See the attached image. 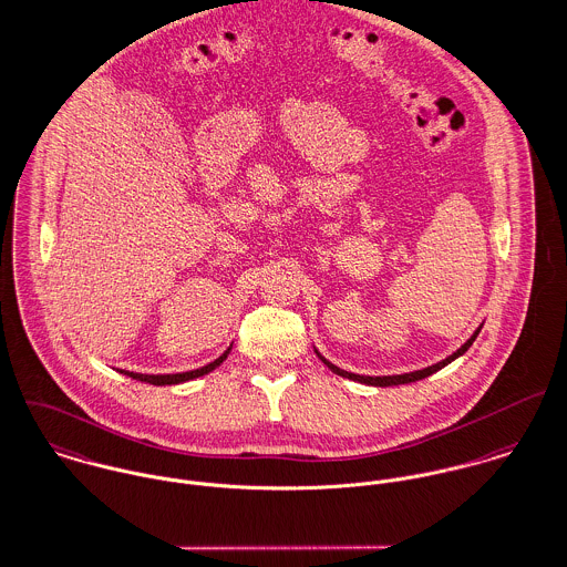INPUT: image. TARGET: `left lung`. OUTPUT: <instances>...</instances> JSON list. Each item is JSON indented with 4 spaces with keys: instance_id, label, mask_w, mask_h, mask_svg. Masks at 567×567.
I'll list each match as a JSON object with an SVG mask.
<instances>
[{
    "instance_id": "8db88e82",
    "label": "left lung",
    "mask_w": 567,
    "mask_h": 567,
    "mask_svg": "<svg viewBox=\"0 0 567 567\" xmlns=\"http://www.w3.org/2000/svg\"><path fill=\"white\" fill-rule=\"evenodd\" d=\"M481 328H483V323H481L480 328L473 332V337L462 346V348L457 349V351H453L449 358H444V360H440L436 364H432V367H425V369H421V371H412V373H401V375H378V378H371V375H358V373H349V371H343V369H339L337 364H332L330 360H326L317 349H315V353L321 358V362L332 371V373H337V375H341V378H348V380H353V382H360V384H369V386H399V384H410V382H419V380H423V378H427V375H432V373H436L440 371L442 367H446L449 362H453L455 358H460V355H464L468 348L475 343V339H477V334L481 332Z\"/></svg>"
}]
</instances>
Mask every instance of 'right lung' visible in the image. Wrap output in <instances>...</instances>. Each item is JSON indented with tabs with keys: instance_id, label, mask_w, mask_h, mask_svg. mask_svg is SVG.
<instances>
[{
	"instance_id": "right-lung-1",
	"label": "right lung",
	"mask_w": 567,
	"mask_h": 567,
	"mask_svg": "<svg viewBox=\"0 0 567 567\" xmlns=\"http://www.w3.org/2000/svg\"><path fill=\"white\" fill-rule=\"evenodd\" d=\"M230 348L226 349L219 358H216L214 362H209L207 367H200V369H194V371H185V373H166V375H146V373H133V371H123L121 369V373H125V375H130L133 380H140V382H146V384H153V386H168V384H183V382H189V380H196V378H200V375H207V373H212L216 367H219L226 358H228V353H230Z\"/></svg>"
}]
</instances>
